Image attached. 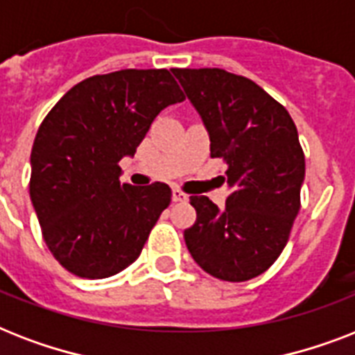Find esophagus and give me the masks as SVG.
<instances>
[{
	"label": "esophagus",
	"instance_id": "obj_1",
	"mask_svg": "<svg viewBox=\"0 0 355 355\" xmlns=\"http://www.w3.org/2000/svg\"><path fill=\"white\" fill-rule=\"evenodd\" d=\"M173 200L175 202H186L188 200V195L180 191V189H173Z\"/></svg>",
	"mask_w": 355,
	"mask_h": 355
}]
</instances>
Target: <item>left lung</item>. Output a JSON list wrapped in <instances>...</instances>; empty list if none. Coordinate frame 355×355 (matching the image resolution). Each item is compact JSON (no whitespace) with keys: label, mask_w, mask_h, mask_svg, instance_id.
<instances>
[{"label":"left lung","mask_w":355,"mask_h":355,"mask_svg":"<svg viewBox=\"0 0 355 355\" xmlns=\"http://www.w3.org/2000/svg\"><path fill=\"white\" fill-rule=\"evenodd\" d=\"M173 75L210 134L211 158H223L230 195L223 210L191 195L193 227L186 247L208 275L245 282L280 256L300 210L304 150L291 116L254 80L219 68L180 69Z\"/></svg>","instance_id":"left-lung-1"}]
</instances>
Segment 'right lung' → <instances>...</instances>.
<instances>
[{"label":"right lung","mask_w":355,"mask_h":355,"mask_svg":"<svg viewBox=\"0 0 355 355\" xmlns=\"http://www.w3.org/2000/svg\"><path fill=\"white\" fill-rule=\"evenodd\" d=\"M184 99L167 69H119L75 85L42 121L29 193L47 248L71 275L99 280L138 259L171 188L121 184L119 160Z\"/></svg>","instance_id":"1"}]
</instances>
